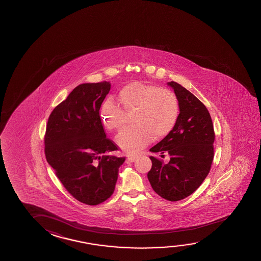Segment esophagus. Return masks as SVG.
<instances>
[{
	"instance_id": "obj_1",
	"label": "esophagus",
	"mask_w": 261,
	"mask_h": 261,
	"mask_svg": "<svg viewBox=\"0 0 261 261\" xmlns=\"http://www.w3.org/2000/svg\"><path fill=\"white\" fill-rule=\"evenodd\" d=\"M137 158H138V155H128V158H127V161L128 162H134L137 160Z\"/></svg>"
}]
</instances>
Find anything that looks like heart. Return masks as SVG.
<instances>
[{
	"label": "heart",
	"mask_w": 261,
	"mask_h": 261,
	"mask_svg": "<svg viewBox=\"0 0 261 261\" xmlns=\"http://www.w3.org/2000/svg\"><path fill=\"white\" fill-rule=\"evenodd\" d=\"M119 106L106 101L101 110L105 128L118 132L124 126L125 114L134 113L133 126L117 138L123 150L134 152L151 142L154 137L162 139L174 129L180 115L177 95L168 88L149 83H128L117 94Z\"/></svg>",
	"instance_id": "obj_1"
}]
</instances>
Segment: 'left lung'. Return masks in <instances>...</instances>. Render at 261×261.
I'll return each instance as SVG.
<instances>
[{"instance_id": "left-lung-1", "label": "left lung", "mask_w": 261, "mask_h": 261, "mask_svg": "<svg viewBox=\"0 0 261 261\" xmlns=\"http://www.w3.org/2000/svg\"><path fill=\"white\" fill-rule=\"evenodd\" d=\"M180 102V115L175 128L149 150L168 153L164 163L149 156L148 178L153 190L167 201L176 202L192 195L205 179L214 160V125L205 105L185 87L168 83Z\"/></svg>"}]
</instances>
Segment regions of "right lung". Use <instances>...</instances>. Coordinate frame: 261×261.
<instances>
[{
	"label": "right lung",
	"mask_w": 261,
	"mask_h": 261,
	"mask_svg": "<svg viewBox=\"0 0 261 261\" xmlns=\"http://www.w3.org/2000/svg\"><path fill=\"white\" fill-rule=\"evenodd\" d=\"M109 82L82 84L51 112L44 136L45 156L66 191L79 202L97 205L113 195L125 156L106 138L100 108Z\"/></svg>",
	"instance_id": "right-lung-1"
}]
</instances>
